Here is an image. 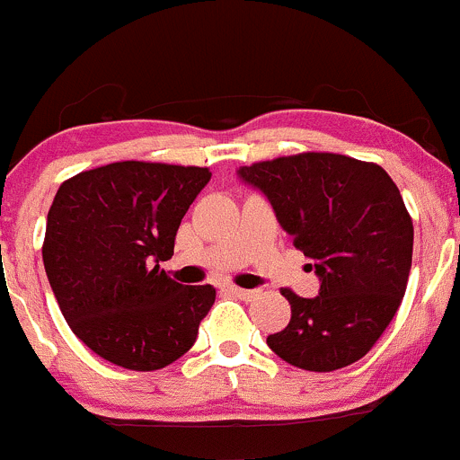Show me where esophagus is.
Returning a JSON list of instances; mask_svg holds the SVG:
<instances>
[{
	"label": "esophagus",
	"instance_id": "obj_1",
	"mask_svg": "<svg viewBox=\"0 0 460 460\" xmlns=\"http://www.w3.org/2000/svg\"><path fill=\"white\" fill-rule=\"evenodd\" d=\"M228 292H232L234 296H239V299H254V296H257V292L254 290H245V288H236V286H228Z\"/></svg>",
	"mask_w": 460,
	"mask_h": 460
}]
</instances>
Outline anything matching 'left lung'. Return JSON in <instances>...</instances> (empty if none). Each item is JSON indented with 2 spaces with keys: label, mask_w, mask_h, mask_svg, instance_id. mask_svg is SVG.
I'll return each mask as SVG.
<instances>
[{
  "label": "left lung",
  "mask_w": 460,
  "mask_h": 460,
  "mask_svg": "<svg viewBox=\"0 0 460 460\" xmlns=\"http://www.w3.org/2000/svg\"><path fill=\"white\" fill-rule=\"evenodd\" d=\"M239 177L272 203L321 281L314 299L283 288L292 307L268 345L290 366L332 372L366 357L403 301L414 226L381 165L334 153L257 161Z\"/></svg>",
  "instance_id": "obj_1"
}]
</instances>
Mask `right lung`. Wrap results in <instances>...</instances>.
Listing matches in <instances>:
<instances>
[{"label": "right lung", "instance_id": "obj_1", "mask_svg": "<svg viewBox=\"0 0 460 460\" xmlns=\"http://www.w3.org/2000/svg\"><path fill=\"white\" fill-rule=\"evenodd\" d=\"M199 165L115 161L66 179L49 210L44 268L64 319L97 357L137 372L195 345L212 286L159 268L190 203L210 181Z\"/></svg>", "mask_w": 460, "mask_h": 460}]
</instances>
